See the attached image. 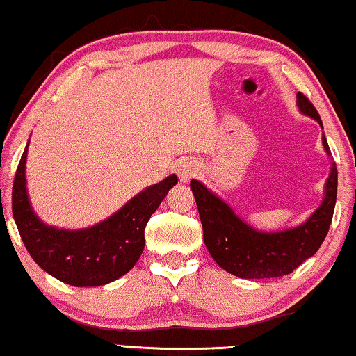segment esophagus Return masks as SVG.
<instances>
[{
	"label": "esophagus",
	"instance_id": "obj_1",
	"mask_svg": "<svg viewBox=\"0 0 356 356\" xmlns=\"http://www.w3.org/2000/svg\"><path fill=\"white\" fill-rule=\"evenodd\" d=\"M197 172H199V165L193 161H181L177 165V173L181 183H188L191 178L197 175Z\"/></svg>",
	"mask_w": 356,
	"mask_h": 356
}]
</instances>
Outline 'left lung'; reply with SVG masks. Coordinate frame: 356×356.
Masks as SVG:
<instances>
[{
  "label": "left lung",
  "instance_id": "1",
  "mask_svg": "<svg viewBox=\"0 0 356 356\" xmlns=\"http://www.w3.org/2000/svg\"><path fill=\"white\" fill-rule=\"evenodd\" d=\"M297 107L323 128L316 109L302 92H297ZM321 140L327 157H331L324 133ZM191 189L204 228V242L212 259L225 271L242 280H266L289 275L321 247L336 207L337 167L331 163L323 202L315 212L298 226L281 231H260L247 225L223 199L197 179H191Z\"/></svg>",
  "mask_w": 356,
  "mask_h": 356
}]
</instances>
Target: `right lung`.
<instances>
[{"mask_svg":"<svg viewBox=\"0 0 356 356\" xmlns=\"http://www.w3.org/2000/svg\"><path fill=\"white\" fill-rule=\"evenodd\" d=\"M29 144L13 184V215L29 254L41 270L75 287L104 286L127 275L143 254L144 229L167 193L178 183L177 175L131 197L109 218L81 229L46 225L30 204L25 163Z\"/></svg>","mask_w":356,"mask_h":356,"instance_id":"right-lung-1","label":"right lung"}]
</instances>
